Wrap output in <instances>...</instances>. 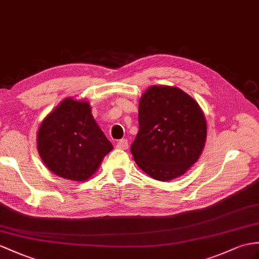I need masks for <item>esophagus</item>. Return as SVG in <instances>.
Masks as SVG:
<instances>
[{"label":"esophagus","mask_w":259,"mask_h":259,"mask_svg":"<svg viewBox=\"0 0 259 259\" xmlns=\"http://www.w3.org/2000/svg\"><path fill=\"white\" fill-rule=\"evenodd\" d=\"M116 147L118 149H127L128 148V142H127V140H121V141H119L117 143V145H116Z\"/></svg>","instance_id":"34e87169"}]
</instances>
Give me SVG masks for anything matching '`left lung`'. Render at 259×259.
<instances>
[{
    "instance_id": "8db88e82",
    "label": "left lung",
    "mask_w": 259,
    "mask_h": 259,
    "mask_svg": "<svg viewBox=\"0 0 259 259\" xmlns=\"http://www.w3.org/2000/svg\"><path fill=\"white\" fill-rule=\"evenodd\" d=\"M138 124L131 151L137 166L151 178H178L202 154L207 132L204 113L177 87H149L138 103Z\"/></svg>"
}]
</instances>
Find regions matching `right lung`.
<instances>
[{"label": "right lung", "mask_w": 259, "mask_h": 259, "mask_svg": "<svg viewBox=\"0 0 259 259\" xmlns=\"http://www.w3.org/2000/svg\"><path fill=\"white\" fill-rule=\"evenodd\" d=\"M112 149L85 100H62L37 132V150L44 165L67 180L91 178Z\"/></svg>", "instance_id": "1"}]
</instances>
